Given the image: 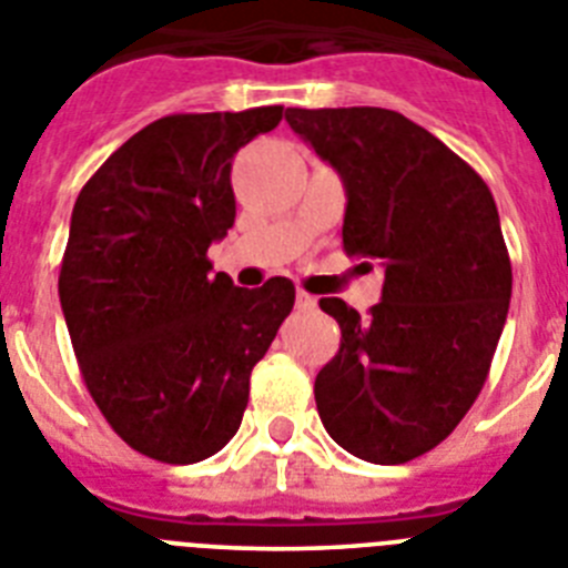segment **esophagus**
I'll use <instances>...</instances> for the list:
<instances>
[{
  "label": "esophagus",
  "instance_id": "obj_1",
  "mask_svg": "<svg viewBox=\"0 0 568 568\" xmlns=\"http://www.w3.org/2000/svg\"><path fill=\"white\" fill-rule=\"evenodd\" d=\"M315 307H318V298L304 293V290H298V295H295V310H298V313H313Z\"/></svg>",
  "mask_w": 568,
  "mask_h": 568
}]
</instances>
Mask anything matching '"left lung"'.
<instances>
[{"mask_svg":"<svg viewBox=\"0 0 568 568\" xmlns=\"http://www.w3.org/2000/svg\"><path fill=\"white\" fill-rule=\"evenodd\" d=\"M287 122L346 184L344 253L384 261L361 318L321 310L341 346L315 378L329 438L369 464H406L460 424L484 389L511 298L495 199L458 153L384 108H287Z\"/></svg>","mask_w":568,"mask_h":568,"instance_id":"1","label":"left lung"}]
</instances>
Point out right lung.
I'll use <instances>...</instances> for the list:
<instances>
[{"mask_svg": "<svg viewBox=\"0 0 568 568\" xmlns=\"http://www.w3.org/2000/svg\"><path fill=\"white\" fill-rule=\"evenodd\" d=\"M281 115L270 104L155 119L73 204L59 301L84 386L113 433L162 464L227 446L250 373L295 304L290 278L244 290L207 258L235 222L233 155Z\"/></svg>", "mask_w": 568, "mask_h": 568, "instance_id": "1", "label": "right lung"}]
</instances>
